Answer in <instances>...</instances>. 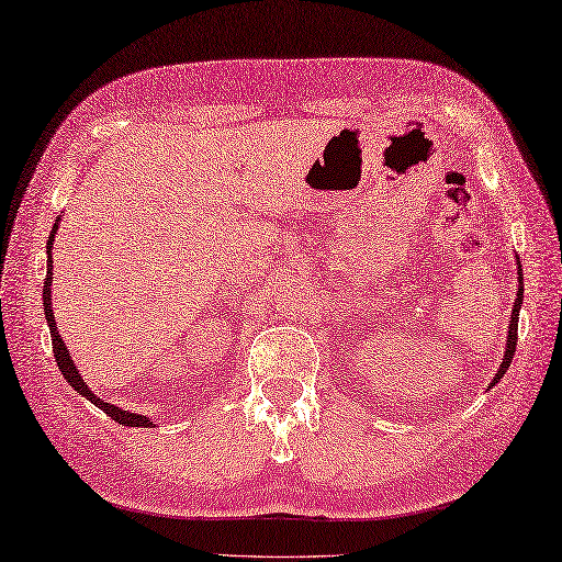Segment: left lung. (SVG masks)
<instances>
[{
	"instance_id": "1",
	"label": "left lung",
	"mask_w": 562,
	"mask_h": 562,
	"mask_svg": "<svg viewBox=\"0 0 562 562\" xmlns=\"http://www.w3.org/2000/svg\"><path fill=\"white\" fill-rule=\"evenodd\" d=\"M517 281H519V289H517V297H515V305H513V317H509V331H507L505 356H503V363H501V368H497V372H495V378H493L491 386H495L497 382L503 380V375L507 372L509 363H513V358H515V348H517V322H519L521 301H525V279H521V265H519V257H517Z\"/></svg>"
}]
</instances>
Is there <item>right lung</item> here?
I'll list each match as a JSON object with an SVG mask.
<instances>
[{"instance_id": "add662e5", "label": "right lung", "mask_w": 562, "mask_h": 562, "mask_svg": "<svg viewBox=\"0 0 562 562\" xmlns=\"http://www.w3.org/2000/svg\"><path fill=\"white\" fill-rule=\"evenodd\" d=\"M59 221H55L53 231H49V240H47V277H45V285H43V310H45V319H47V327H49V334H53V351H55V360H57V368L61 375H65V380L77 390L81 396L89 398L91 404H95L98 408L103 411V414H108L112 420L122 423V426H132V428H151L154 420L146 418L142 414H130V411H122L120 406L115 404H108L105 398L95 396L91 392V386L83 382L81 372L77 370V363H74L71 356H69V348L65 346V341L59 339V331H57V322H55V313H53V245H55V235H57V228H59Z\"/></svg>"}]
</instances>
